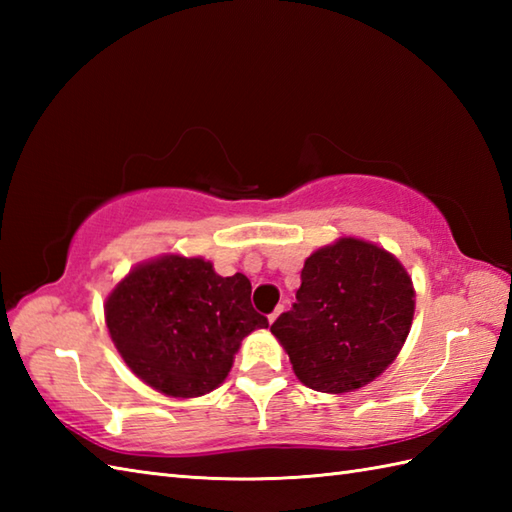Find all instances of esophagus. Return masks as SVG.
<instances>
[{
	"mask_svg": "<svg viewBox=\"0 0 512 512\" xmlns=\"http://www.w3.org/2000/svg\"><path fill=\"white\" fill-rule=\"evenodd\" d=\"M284 310H286L284 306H277V308H275V312H273V314H270V317H268V321H270V323H275V321H277V317H279V314H281V312H284Z\"/></svg>",
	"mask_w": 512,
	"mask_h": 512,
	"instance_id": "1",
	"label": "esophagus"
}]
</instances>
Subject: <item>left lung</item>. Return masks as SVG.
I'll use <instances>...</instances> for the list:
<instances>
[{
  "label": "left lung",
  "instance_id": "8db88e82",
  "mask_svg": "<svg viewBox=\"0 0 512 512\" xmlns=\"http://www.w3.org/2000/svg\"><path fill=\"white\" fill-rule=\"evenodd\" d=\"M416 292L398 259L341 237L312 253L297 303L270 325L303 385L345 394L372 383L405 345Z\"/></svg>",
  "mask_w": 512,
  "mask_h": 512
}]
</instances>
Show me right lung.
<instances>
[{
  "instance_id": "obj_1",
  "label": "right lung",
  "mask_w": 512,
  "mask_h": 512,
  "mask_svg": "<svg viewBox=\"0 0 512 512\" xmlns=\"http://www.w3.org/2000/svg\"><path fill=\"white\" fill-rule=\"evenodd\" d=\"M246 275L220 277L202 257L138 264L105 301V323L132 372L173 398L220 387L244 336L268 328Z\"/></svg>"
}]
</instances>
